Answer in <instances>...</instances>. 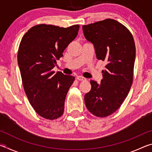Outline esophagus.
<instances>
[{
	"label": "esophagus",
	"instance_id": "34e87169",
	"mask_svg": "<svg viewBox=\"0 0 152 152\" xmlns=\"http://www.w3.org/2000/svg\"><path fill=\"white\" fill-rule=\"evenodd\" d=\"M76 79L78 80L79 81H84L86 80V78H84V77H82V76H77Z\"/></svg>",
	"mask_w": 152,
	"mask_h": 152
}]
</instances>
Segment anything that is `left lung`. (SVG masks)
Listing matches in <instances>:
<instances>
[{
	"mask_svg": "<svg viewBox=\"0 0 152 152\" xmlns=\"http://www.w3.org/2000/svg\"><path fill=\"white\" fill-rule=\"evenodd\" d=\"M93 43L98 60L107 61L101 84L91 80L85 94L87 109L98 117L109 116L121 107L133 83L135 45L130 31L117 20L107 19L82 26Z\"/></svg>",
	"mask_w": 152,
	"mask_h": 152,
	"instance_id": "1",
	"label": "left lung"
}]
</instances>
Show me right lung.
<instances>
[{"mask_svg":"<svg viewBox=\"0 0 152 152\" xmlns=\"http://www.w3.org/2000/svg\"><path fill=\"white\" fill-rule=\"evenodd\" d=\"M79 27L37 25L20 41L17 60L24 91L35 111L46 119H57L64 113L66 94L75 78L55 74L53 68L76 37Z\"/></svg>","mask_w":152,"mask_h":152,"instance_id":"add662e5","label":"right lung"}]
</instances>
